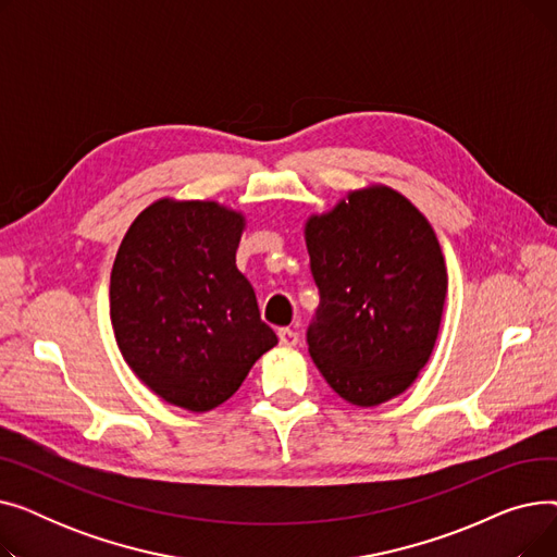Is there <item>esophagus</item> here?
<instances>
[{
    "mask_svg": "<svg viewBox=\"0 0 557 557\" xmlns=\"http://www.w3.org/2000/svg\"><path fill=\"white\" fill-rule=\"evenodd\" d=\"M277 338H280V345H282V347H296L298 341H300L298 332H296V330H288V327H282V330L277 332Z\"/></svg>",
    "mask_w": 557,
    "mask_h": 557,
    "instance_id": "34e87169",
    "label": "esophagus"
}]
</instances>
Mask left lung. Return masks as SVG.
<instances>
[{
    "instance_id": "left-lung-1",
    "label": "left lung",
    "mask_w": 557,
    "mask_h": 557,
    "mask_svg": "<svg viewBox=\"0 0 557 557\" xmlns=\"http://www.w3.org/2000/svg\"><path fill=\"white\" fill-rule=\"evenodd\" d=\"M320 288L309 355L345 401L379 406L411 386L443 323L447 267L426 216L388 185L347 191L305 221Z\"/></svg>"
}]
</instances>
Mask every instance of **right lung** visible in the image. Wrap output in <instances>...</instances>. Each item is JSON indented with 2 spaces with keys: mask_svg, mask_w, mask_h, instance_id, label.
I'll return each instance as SVG.
<instances>
[{
  "mask_svg": "<svg viewBox=\"0 0 557 557\" xmlns=\"http://www.w3.org/2000/svg\"><path fill=\"white\" fill-rule=\"evenodd\" d=\"M246 216L216 200L160 198L131 223L110 273L116 345L164 401L205 413L275 347L237 269Z\"/></svg>",
  "mask_w": 557,
  "mask_h": 557,
  "instance_id": "add662e5",
  "label": "right lung"
}]
</instances>
